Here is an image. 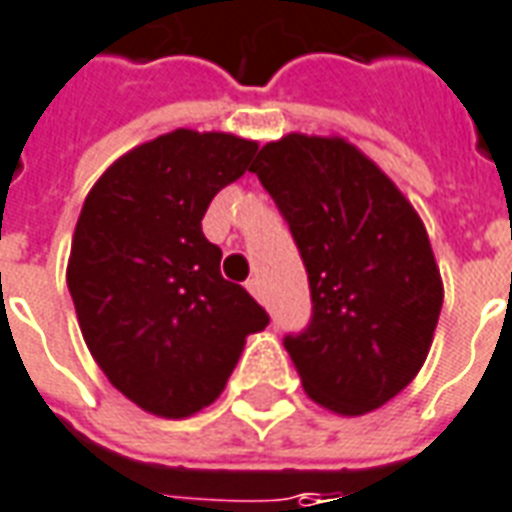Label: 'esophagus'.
I'll return each instance as SVG.
<instances>
[{
    "mask_svg": "<svg viewBox=\"0 0 512 512\" xmlns=\"http://www.w3.org/2000/svg\"><path fill=\"white\" fill-rule=\"evenodd\" d=\"M245 288L251 291L253 297H259V299H261V280H259V278H251V280H248V283H245Z\"/></svg>",
    "mask_w": 512,
    "mask_h": 512,
    "instance_id": "esophagus-1",
    "label": "esophagus"
}]
</instances>
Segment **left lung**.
Returning <instances> with one entry per match:
<instances>
[{
    "mask_svg": "<svg viewBox=\"0 0 512 512\" xmlns=\"http://www.w3.org/2000/svg\"><path fill=\"white\" fill-rule=\"evenodd\" d=\"M251 172L310 280V324L283 340L307 397L340 416L378 410L424 367L443 307L424 221L343 137L286 134L261 148Z\"/></svg>",
    "mask_w": 512,
    "mask_h": 512,
    "instance_id": "obj_1",
    "label": "left lung"
}]
</instances>
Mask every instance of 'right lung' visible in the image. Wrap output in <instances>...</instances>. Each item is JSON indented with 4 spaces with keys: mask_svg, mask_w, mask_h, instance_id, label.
Here are the masks:
<instances>
[{
    "mask_svg": "<svg viewBox=\"0 0 512 512\" xmlns=\"http://www.w3.org/2000/svg\"><path fill=\"white\" fill-rule=\"evenodd\" d=\"M256 151L234 134L175 129L110 164L83 202L67 264L80 332L107 380L153 416L215 402L245 337L270 324L202 232Z\"/></svg>",
    "mask_w": 512,
    "mask_h": 512,
    "instance_id": "obj_1",
    "label": "right lung"
}]
</instances>
